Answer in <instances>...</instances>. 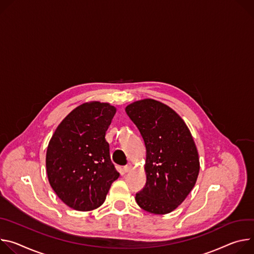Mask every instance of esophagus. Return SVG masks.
Here are the masks:
<instances>
[{"label": "esophagus", "mask_w": 254, "mask_h": 254, "mask_svg": "<svg viewBox=\"0 0 254 254\" xmlns=\"http://www.w3.org/2000/svg\"><path fill=\"white\" fill-rule=\"evenodd\" d=\"M132 168H133V166L131 164H128L123 167V171H124V173H129L132 171Z\"/></svg>", "instance_id": "34e87169"}]
</instances>
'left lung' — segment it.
Masks as SVG:
<instances>
[{
    "label": "left lung",
    "mask_w": 254,
    "mask_h": 254,
    "mask_svg": "<svg viewBox=\"0 0 254 254\" xmlns=\"http://www.w3.org/2000/svg\"><path fill=\"white\" fill-rule=\"evenodd\" d=\"M125 111L146 147V184L135 200L149 213H171L198 179L200 161L192 136L173 109L155 100L134 102Z\"/></svg>",
    "instance_id": "left-lung-1"
}]
</instances>
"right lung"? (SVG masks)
Here are the masks:
<instances>
[{"instance_id":"1","label":"right lung","mask_w":254,"mask_h":254,"mask_svg":"<svg viewBox=\"0 0 254 254\" xmlns=\"http://www.w3.org/2000/svg\"><path fill=\"white\" fill-rule=\"evenodd\" d=\"M115 113L116 108L107 103H84L69 113L50 139L46 152L49 184L74 210L100 207L120 176L105 139Z\"/></svg>"}]
</instances>
